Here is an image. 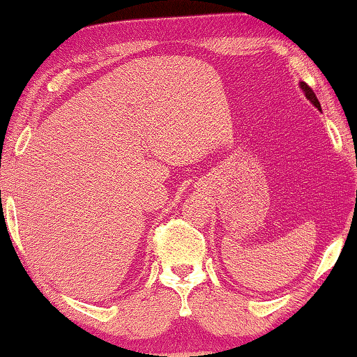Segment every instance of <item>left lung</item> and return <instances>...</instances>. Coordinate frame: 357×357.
<instances>
[{
  "label": "left lung",
  "instance_id": "8db88e82",
  "mask_svg": "<svg viewBox=\"0 0 357 357\" xmlns=\"http://www.w3.org/2000/svg\"><path fill=\"white\" fill-rule=\"evenodd\" d=\"M301 89H302V91H304V94H305V97H307V99H309V100L312 102V104H314V105L317 107V109H319V110H320V102H319V99H317L315 92H314V91H312V89H310V87L305 84V82H301Z\"/></svg>",
  "mask_w": 357,
  "mask_h": 357
}]
</instances>
